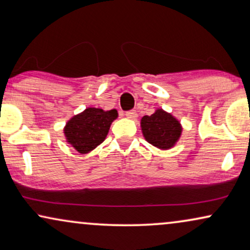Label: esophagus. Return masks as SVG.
Listing matches in <instances>:
<instances>
[{
    "label": "esophagus",
    "instance_id": "1",
    "mask_svg": "<svg viewBox=\"0 0 250 250\" xmlns=\"http://www.w3.org/2000/svg\"><path fill=\"white\" fill-rule=\"evenodd\" d=\"M125 115H126V117H128V118H131V119H134V118L138 117V114H136L135 110H128V111H126Z\"/></svg>",
    "mask_w": 250,
    "mask_h": 250
}]
</instances>
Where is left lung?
Here are the masks:
<instances>
[{"label": "left lung", "instance_id": "left-lung-1", "mask_svg": "<svg viewBox=\"0 0 250 250\" xmlns=\"http://www.w3.org/2000/svg\"><path fill=\"white\" fill-rule=\"evenodd\" d=\"M142 133L149 143L160 149H169L180 139L182 127L180 122L163 109L141 119Z\"/></svg>", "mask_w": 250, "mask_h": 250}]
</instances>
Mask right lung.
I'll return each instance as SVG.
<instances>
[{
	"instance_id": "obj_1",
	"label": "right lung",
	"mask_w": 250,
	"mask_h": 250,
	"mask_svg": "<svg viewBox=\"0 0 250 250\" xmlns=\"http://www.w3.org/2000/svg\"><path fill=\"white\" fill-rule=\"evenodd\" d=\"M117 110L104 111L99 108H87L74 116L64 127L67 142L80 153H87L104 141Z\"/></svg>"
}]
</instances>
